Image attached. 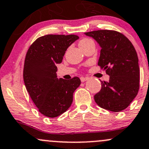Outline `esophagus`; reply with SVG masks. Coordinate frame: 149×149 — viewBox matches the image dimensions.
I'll use <instances>...</instances> for the list:
<instances>
[{
  "label": "esophagus",
  "mask_w": 149,
  "mask_h": 149,
  "mask_svg": "<svg viewBox=\"0 0 149 149\" xmlns=\"http://www.w3.org/2000/svg\"><path fill=\"white\" fill-rule=\"evenodd\" d=\"M88 80V78L86 77H81V82H85Z\"/></svg>",
  "instance_id": "34e87169"
}]
</instances>
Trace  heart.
I'll return each instance as SVG.
<instances>
[{
	"label": "heart",
	"instance_id": "b5f03b06",
	"mask_svg": "<svg viewBox=\"0 0 149 149\" xmlns=\"http://www.w3.org/2000/svg\"><path fill=\"white\" fill-rule=\"evenodd\" d=\"M90 40H91V39H88V38H84V39H83V40H81V41H80L79 45H80V44H83V43H87V42L90 41Z\"/></svg>",
	"mask_w": 149,
	"mask_h": 149
}]
</instances>
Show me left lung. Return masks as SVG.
<instances>
[{
  "instance_id": "left-lung-1",
  "label": "left lung",
  "mask_w": 149,
  "mask_h": 149,
  "mask_svg": "<svg viewBox=\"0 0 149 149\" xmlns=\"http://www.w3.org/2000/svg\"><path fill=\"white\" fill-rule=\"evenodd\" d=\"M101 48L98 65L110 76L101 81V89L94 95L100 107L119 112L128 107L139 89V58L131 42L115 31L100 30L85 33Z\"/></svg>"
}]
</instances>
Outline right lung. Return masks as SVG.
<instances>
[{"label": "right lung", "instance_id": "obj_1", "mask_svg": "<svg viewBox=\"0 0 149 149\" xmlns=\"http://www.w3.org/2000/svg\"><path fill=\"white\" fill-rule=\"evenodd\" d=\"M79 38L76 35H46L37 38L28 50L25 86L39 112L47 117L56 118L66 111L81 84L79 77L66 81L56 74V64L62 62L67 48Z\"/></svg>", "mask_w": 149, "mask_h": 149}]
</instances>
